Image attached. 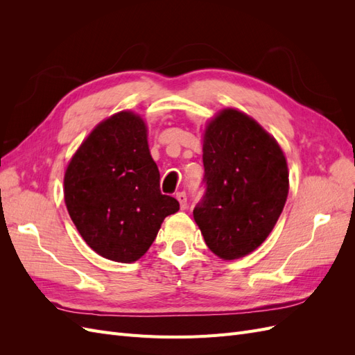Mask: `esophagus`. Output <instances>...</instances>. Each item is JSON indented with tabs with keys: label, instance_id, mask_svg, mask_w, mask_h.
Listing matches in <instances>:
<instances>
[{
	"label": "esophagus",
	"instance_id": "34e87169",
	"mask_svg": "<svg viewBox=\"0 0 355 355\" xmlns=\"http://www.w3.org/2000/svg\"><path fill=\"white\" fill-rule=\"evenodd\" d=\"M176 198H178V201L180 204V209L185 210L187 209V194H185V191L176 192Z\"/></svg>",
	"mask_w": 355,
	"mask_h": 355
}]
</instances>
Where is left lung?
<instances>
[{"label":"left lung","instance_id":"1","mask_svg":"<svg viewBox=\"0 0 355 355\" xmlns=\"http://www.w3.org/2000/svg\"><path fill=\"white\" fill-rule=\"evenodd\" d=\"M206 194L194 219L209 249L232 261L256 250L280 218L288 168L280 145L252 116L220 111L204 132Z\"/></svg>","mask_w":355,"mask_h":355}]
</instances>
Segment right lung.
Segmentation results:
<instances>
[{"mask_svg": "<svg viewBox=\"0 0 355 355\" xmlns=\"http://www.w3.org/2000/svg\"><path fill=\"white\" fill-rule=\"evenodd\" d=\"M65 204L84 241L110 261L132 263L154 243L179 202L159 191L148 128L137 114L106 118L77 149L65 171Z\"/></svg>", "mask_w": 355, "mask_h": 355, "instance_id": "right-lung-1", "label": "right lung"}]
</instances>
